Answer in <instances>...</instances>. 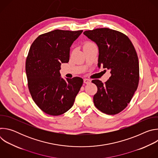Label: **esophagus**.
I'll return each mask as SVG.
<instances>
[{
	"mask_svg": "<svg viewBox=\"0 0 158 158\" xmlns=\"http://www.w3.org/2000/svg\"><path fill=\"white\" fill-rule=\"evenodd\" d=\"M84 82L85 84H89L90 82H91V80L89 79H84Z\"/></svg>",
	"mask_w": 158,
	"mask_h": 158,
	"instance_id": "1",
	"label": "esophagus"
}]
</instances>
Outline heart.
I'll return each mask as SVG.
<instances>
[{"label":"heart","mask_w":158,"mask_h":158,"mask_svg":"<svg viewBox=\"0 0 158 158\" xmlns=\"http://www.w3.org/2000/svg\"><path fill=\"white\" fill-rule=\"evenodd\" d=\"M96 46L95 44L93 43V42H91V41H87L86 42L84 45V48H85V47H90V46Z\"/></svg>","instance_id":"obj_1"}]
</instances>
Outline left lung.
I'll list each match as a JSON object with an SVG mask.
<instances>
[{
  "label": "left lung",
  "mask_w": 158,
  "mask_h": 158,
  "mask_svg": "<svg viewBox=\"0 0 158 158\" xmlns=\"http://www.w3.org/2000/svg\"><path fill=\"white\" fill-rule=\"evenodd\" d=\"M84 34L98 45V67H103L111 74L104 84L98 79L92 81L98 87L94 104L106 114H118L127 107L138 86L136 51L128 37L115 30L99 28L85 31Z\"/></svg>",
  "instance_id": "left-lung-1"
}]
</instances>
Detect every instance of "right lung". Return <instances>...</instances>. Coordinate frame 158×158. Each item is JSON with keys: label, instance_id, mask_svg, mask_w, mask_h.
<instances>
[{"label": "right lung", "instance_id": "obj_1", "mask_svg": "<svg viewBox=\"0 0 158 158\" xmlns=\"http://www.w3.org/2000/svg\"><path fill=\"white\" fill-rule=\"evenodd\" d=\"M82 30H54L40 35L30 48L26 62L32 99L45 113L59 116L69 110L83 84L79 77H60L62 63L69 60L70 48Z\"/></svg>", "mask_w": 158, "mask_h": 158}]
</instances>
